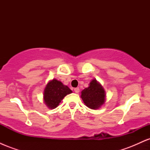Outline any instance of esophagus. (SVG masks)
Listing matches in <instances>:
<instances>
[{
    "label": "esophagus",
    "mask_w": 150,
    "mask_h": 150,
    "mask_svg": "<svg viewBox=\"0 0 150 150\" xmlns=\"http://www.w3.org/2000/svg\"><path fill=\"white\" fill-rule=\"evenodd\" d=\"M74 91H75V93H79V92H80V89H79V87H76V88L74 89Z\"/></svg>",
    "instance_id": "34e87169"
}]
</instances>
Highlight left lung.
<instances>
[{
  "label": "left lung",
  "mask_w": 150,
  "mask_h": 150,
  "mask_svg": "<svg viewBox=\"0 0 150 150\" xmlns=\"http://www.w3.org/2000/svg\"><path fill=\"white\" fill-rule=\"evenodd\" d=\"M106 93L104 89L95 79L89 83L88 87L81 92V98L87 107L97 109L105 102Z\"/></svg>",
  "instance_id": "left-lung-1"
}]
</instances>
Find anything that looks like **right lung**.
<instances>
[{"mask_svg":"<svg viewBox=\"0 0 150 150\" xmlns=\"http://www.w3.org/2000/svg\"><path fill=\"white\" fill-rule=\"evenodd\" d=\"M72 93L68 86L56 79L48 82L44 91V101L48 108L53 109L59 105L67 94Z\"/></svg>","mask_w":150,"mask_h":150,"instance_id":"add662e5","label":"right lung"}]
</instances>
